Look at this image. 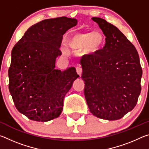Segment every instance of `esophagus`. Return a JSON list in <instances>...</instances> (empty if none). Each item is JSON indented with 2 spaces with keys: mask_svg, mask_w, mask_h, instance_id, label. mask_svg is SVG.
I'll list each match as a JSON object with an SVG mask.
<instances>
[{
  "mask_svg": "<svg viewBox=\"0 0 149 149\" xmlns=\"http://www.w3.org/2000/svg\"><path fill=\"white\" fill-rule=\"evenodd\" d=\"M76 72L77 73V74L81 76L82 74V72H83V70H82V68L80 67V66H78L76 68Z\"/></svg>",
  "mask_w": 149,
  "mask_h": 149,
  "instance_id": "34e87169",
  "label": "esophagus"
}]
</instances>
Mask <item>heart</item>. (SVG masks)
<instances>
[{"label": "heart", "instance_id": "heart-1", "mask_svg": "<svg viewBox=\"0 0 149 149\" xmlns=\"http://www.w3.org/2000/svg\"><path fill=\"white\" fill-rule=\"evenodd\" d=\"M104 37L99 31H87L75 33L68 39L67 44L74 49H84L87 54L97 53L104 44ZM64 53L66 50H64Z\"/></svg>", "mask_w": 149, "mask_h": 149}]
</instances>
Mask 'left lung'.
Listing matches in <instances>:
<instances>
[{
    "label": "left lung",
    "mask_w": 149,
    "mask_h": 149,
    "mask_svg": "<svg viewBox=\"0 0 149 149\" xmlns=\"http://www.w3.org/2000/svg\"><path fill=\"white\" fill-rule=\"evenodd\" d=\"M106 36L103 49L81 59L84 95L91 112L97 118L116 120L132 110L141 91L139 56L132 42L116 27L92 17Z\"/></svg>",
    "instance_id": "left-lung-1"
}]
</instances>
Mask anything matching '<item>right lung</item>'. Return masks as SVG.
I'll use <instances>...</instances> for the list:
<instances>
[{"mask_svg":"<svg viewBox=\"0 0 149 149\" xmlns=\"http://www.w3.org/2000/svg\"><path fill=\"white\" fill-rule=\"evenodd\" d=\"M77 22L65 16L42 20L12 49L9 91L17 110L30 120L48 122L58 117L65 94L79 77L74 67L54 69L63 35Z\"/></svg>","mask_w":149,"mask_h":149,"instance_id":"obj_1","label":"right lung"}]
</instances>
